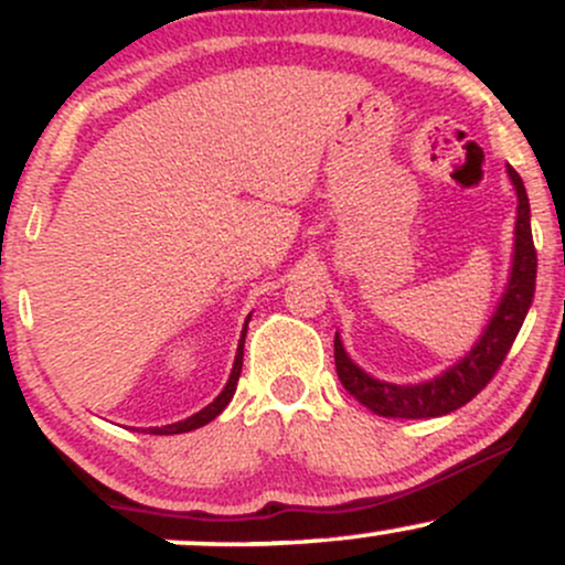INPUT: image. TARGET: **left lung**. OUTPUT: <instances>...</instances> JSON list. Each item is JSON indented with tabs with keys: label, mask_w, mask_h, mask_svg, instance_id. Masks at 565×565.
<instances>
[{
	"label": "left lung",
	"mask_w": 565,
	"mask_h": 565,
	"mask_svg": "<svg viewBox=\"0 0 565 565\" xmlns=\"http://www.w3.org/2000/svg\"><path fill=\"white\" fill-rule=\"evenodd\" d=\"M508 174L518 193V220H515V252H512L510 281L504 287L502 302L497 313L491 316L489 327L483 329L481 340L465 355L459 364L446 369L444 374L419 385H391L369 377L364 369H359L348 359L342 348L340 334H334V364L337 377L342 387L353 395L359 404L372 408L380 417H404L425 419L449 414L454 408L465 406L489 385L497 369L508 359L512 342L521 332L536 287V249L531 238V210L526 185L521 174L508 167Z\"/></svg>",
	"instance_id": "8db88e82"
}]
</instances>
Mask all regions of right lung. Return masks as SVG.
Segmentation results:
<instances>
[{"label": "right lung", "instance_id": "add662e5", "mask_svg": "<svg viewBox=\"0 0 565 565\" xmlns=\"http://www.w3.org/2000/svg\"><path fill=\"white\" fill-rule=\"evenodd\" d=\"M244 337H246V329L242 334V342H238V350H236V361H233V372L228 382H225L223 393L217 395L215 401H212L210 406H204L201 412L193 414V417L183 419V423H174V425H164V427H148V430L153 433V436H178V433H188V430H196V427L212 423V419L217 417L220 412H223L225 406L231 404L233 393H236V382H238V374H242V364H244Z\"/></svg>", "mask_w": 565, "mask_h": 565}]
</instances>
